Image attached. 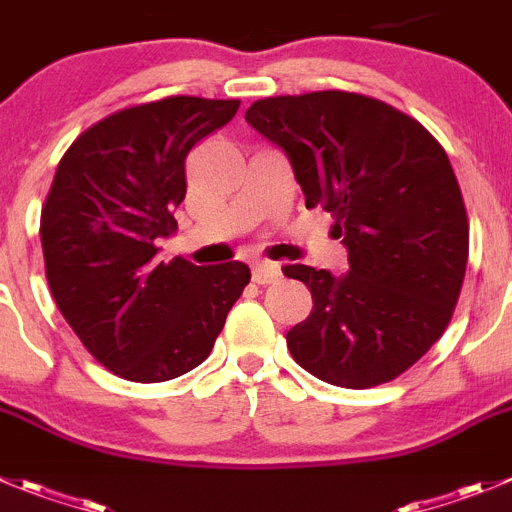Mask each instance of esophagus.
I'll use <instances>...</instances> for the list:
<instances>
[{"label": "esophagus", "instance_id": "34e87169", "mask_svg": "<svg viewBox=\"0 0 512 512\" xmlns=\"http://www.w3.org/2000/svg\"><path fill=\"white\" fill-rule=\"evenodd\" d=\"M280 265L278 262H267V260H255L252 262V280L257 285H270V283H278L280 280Z\"/></svg>", "mask_w": 512, "mask_h": 512}]
</instances>
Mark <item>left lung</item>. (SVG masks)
Wrapping results in <instances>:
<instances>
[{
  "label": "left lung",
  "mask_w": 512,
  "mask_h": 512,
  "mask_svg": "<svg viewBox=\"0 0 512 512\" xmlns=\"http://www.w3.org/2000/svg\"><path fill=\"white\" fill-rule=\"evenodd\" d=\"M245 118L288 154L305 207L331 212L351 265L283 267L313 295L290 353L343 389L394 381L450 326L465 280L470 222L444 148L394 105L348 90L262 98Z\"/></svg>",
  "instance_id": "left-lung-1"
}]
</instances>
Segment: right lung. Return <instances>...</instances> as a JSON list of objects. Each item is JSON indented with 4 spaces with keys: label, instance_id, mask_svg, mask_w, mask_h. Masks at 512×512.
I'll return each instance as SVG.
<instances>
[{
    "label": "right lung",
    "instance_id": "1",
    "mask_svg": "<svg viewBox=\"0 0 512 512\" xmlns=\"http://www.w3.org/2000/svg\"><path fill=\"white\" fill-rule=\"evenodd\" d=\"M240 100L169 95L85 128L42 204L45 275L62 318L98 364L138 384L169 381L212 353L245 285V262L156 260L186 197V156Z\"/></svg>",
    "mask_w": 512,
    "mask_h": 512
}]
</instances>
